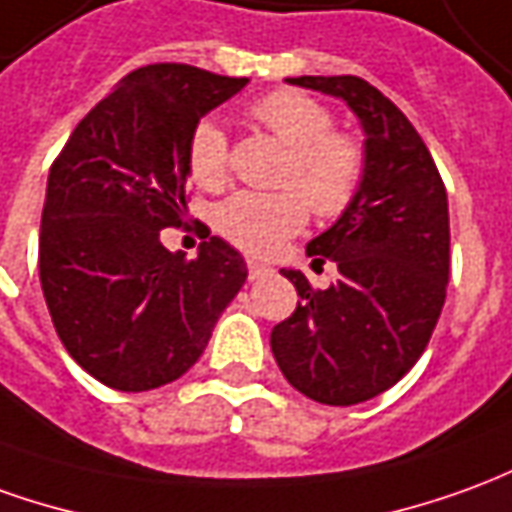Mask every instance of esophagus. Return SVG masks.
<instances>
[{"label": "esophagus", "mask_w": 512, "mask_h": 512, "mask_svg": "<svg viewBox=\"0 0 512 512\" xmlns=\"http://www.w3.org/2000/svg\"><path fill=\"white\" fill-rule=\"evenodd\" d=\"M246 266H249V280H266L274 274V268L266 266V263H260V260H246Z\"/></svg>", "instance_id": "1"}]
</instances>
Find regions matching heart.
<instances>
[{
	"mask_svg": "<svg viewBox=\"0 0 512 512\" xmlns=\"http://www.w3.org/2000/svg\"><path fill=\"white\" fill-rule=\"evenodd\" d=\"M252 116L282 146L288 160L277 194L238 191L216 207V230L249 255H271L307 224V205L321 219L346 213L366 180V149L335 132L330 107L299 91H274L257 99ZM188 174L199 188L216 191L230 177V144L213 119L196 124L185 146Z\"/></svg>",
	"mask_w": 512,
	"mask_h": 512,
	"instance_id": "1",
	"label": "heart"
}]
</instances>
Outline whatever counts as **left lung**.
Returning <instances> with one entry per match:
<instances>
[{"label": "left lung", "instance_id": "8db88e82", "mask_svg": "<svg viewBox=\"0 0 512 512\" xmlns=\"http://www.w3.org/2000/svg\"><path fill=\"white\" fill-rule=\"evenodd\" d=\"M352 107L366 132V180L352 207L307 244L338 280L313 291L282 268L299 305L271 330L277 366L321 405L374 399L427 349L449 282V205L430 149L407 116L360 77H291Z\"/></svg>", "mask_w": 512, "mask_h": 512}]
</instances>
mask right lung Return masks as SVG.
Here are the masks:
<instances>
[{
  "instance_id": "1",
  "label": "right lung",
  "mask_w": 512,
  "mask_h": 512,
  "mask_svg": "<svg viewBox=\"0 0 512 512\" xmlns=\"http://www.w3.org/2000/svg\"><path fill=\"white\" fill-rule=\"evenodd\" d=\"M246 82L185 63L130 71L49 169L46 307L66 352L107 388L152 391L182 377L246 282L241 252L216 235L194 260L160 244V230L188 213V135Z\"/></svg>"
}]
</instances>
